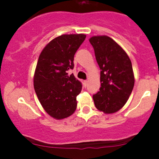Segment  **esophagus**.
<instances>
[{
	"label": "esophagus",
	"mask_w": 159,
	"mask_h": 159,
	"mask_svg": "<svg viewBox=\"0 0 159 159\" xmlns=\"http://www.w3.org/2000/svg\"><path fill=\"white\" fill-rule=\"evenodd\" d=\"M84 85H87V84H88V81H87V80H85V81H84Z\"/></svg>",
	"instance_id": "obj_1"
}]
</instances>
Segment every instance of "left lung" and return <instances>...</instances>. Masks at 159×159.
Listing matches in <instances>:
<instances>
[{
	"label": "left lung",
	"mask_w": 159,
	"mask_h": 159,
	"mask_svg": "<svg viewBox=\"0 0 159 159\" xmlns=\"http://www.w3.org/2000/svg\"><path fill=\"white\" fill-rule=\"evenodd\" d=\"M101 69V88L93 95L101 111L112 114L121 109L129 99L134 84L131 60L122 48L105 35L89 39Z\"/></svg>",
	"instance_id": "8db88e82"
}]
</instances>
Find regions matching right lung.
<instances>
[{
	"label": "right lung",
	"mask_w": 159,
	"mask_h": 159,
	"mask_svg": "<svg viewBox=\"0 0 159 159\" xmlns=\"http://www.w3.org/2000/svg\"><path fill=\"white\" fill-rule=\"evenodd\" d=\"M85 34H63L42 50L34 75V87L40 103L55 119L68 118L77 108L76 97L82 84L68 70L74 68V56Z\"/></svg>",
	"instance_id": "right-lung-1"
}]
</instances>
